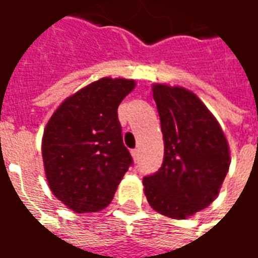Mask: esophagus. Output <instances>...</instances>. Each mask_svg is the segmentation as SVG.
I'll return each instance as SVG.
<instances>
[{
	"label": "esophagus",
	"mask_w": 258,
	"mask_h": 258,
	"mask_svg": "<svg viewBox=\"0 0 258 258\" xmlns=\"http://www.w3.org/2000/svg\"><path fill=\"white\" fill-rule=\"evenodd\" d=\"M132 157L135 161H138L139 160V149H133L132 150Z\"/></svg>",
	"instance_id": "34e87169"
}]
</instances>
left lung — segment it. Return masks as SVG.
Here are the masks:
<instances>
[{
  "label": "left lung",
  "instance_id": "8db88e82",
  "mask_svg": "<svg viewBox=\"0 0 258 258\" xmlns=\"http://www.w3.org/2000/svg\"><path fill=\"white\" fill-rule=\"evenodd\" d=\"M164 140L159 171L143 178L150 207L159 214L185 219L216 198L230 157L221 126L201 99L181 87L156 84Z\"/></svg>",
  "mask_w": 258,
  "mask_h": 258
}]
</instances>
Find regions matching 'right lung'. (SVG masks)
<instances>
[{
    "mask_svg": "<svg viewBox=\"0 0 258 258\" xmlns=\"http://www.w3.org/2000/svg\"><path fill=\"white\" fill-rule=\"evenodd\" d=\"M133 80L101 78L67 98L43 133L42 154L51 192L78 214L111 204L133 159L122 140L118 106Z\"/></svg>",
    "mask_w": 258,
    "mask_h": 258,
    "instance_id": "add662e5",
    "label": "right lung"
}]
</instances>
